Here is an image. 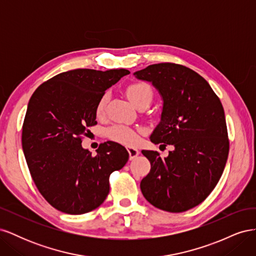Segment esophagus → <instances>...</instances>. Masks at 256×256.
<instances>
[{"instance_id":"esophagus-1","label":"esophagus","mask_w":256,"mask_h":256,"mask_svg":"<svg viewBox=\"0 0 256 256\" xmlns=\"http://www.w3.org/2000/svg\"><path fill=\"white\" fill-rule=\"evenodd\" d=\"M127 150H128V154H129V158L130 160L134 159L138 154H140V152H138V150L136 148H134V147H127Z\"/></svg>"}]
</instances>
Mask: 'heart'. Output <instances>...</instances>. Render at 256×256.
Wrapping results in <instances>:
<instances>
[{"label":"heart","mask_w":256,"mask_h":256,"mask_svg":"<svg viewBox=\"0 0 256 256\" xmlns=\"http://www.w3.org/2000/svg\"><path fill=\"white\" fill-rule=\"evenodd\" d=\"M126 94L136 106L144 104L150 106L154 97L152 86L144 81L130 83L126 88ZM108 100H109L108 94H104L98 100L96 106V115L98 118H102L104 115ZM106 136L110 140L122 145H134L138 141V130L127 125H122V124L110 127L106 130Z\"/></svg>","instance_id":"b5f03b06"}]
</instances>
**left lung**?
I'll return each instance as SVG.
<instances>
[{
  "label": "left lung",
  "mask_w": 256,
  "mask_h": 256,
  "mask_svg": "<svg viewBox=\"0 0 256 256\" xmlns=\"http://www.w3.org/2000/svg\"><path fill=\"white\" fill-rule=\"evenodd\" d=\"M134 74L152 82L164 99L150 141L174 146L164 159L142 150L152 168L141 191L162 210L187 212L210 194L226 168L230 141L222 104L202 76L180 64H154Z\"/></svg>",
  "instance_id": "1"
}]
</instances>
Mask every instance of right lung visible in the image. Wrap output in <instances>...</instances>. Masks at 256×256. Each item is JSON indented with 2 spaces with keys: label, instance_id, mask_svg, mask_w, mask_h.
I'll use <instances>...</instances> for the list:
<instances>
[{
  "label": "right lung",
  "instance_id": "right-lung-1",
  "mask_svg": "<svg viewBox=\"0 0 256 256\" xmlns=\"http://www.w3.org/2000/svg\"><path fill=\"white\" fill-rule=\"evenodd\" d=\"M129 74L74 69L44 82L30 97L22 148L38 191L58 210L82 214L99 207L109 194L111 173L127 164L129 154L118 143H102L96 154L81 144L97 124L100 97Z\"/></svg>",
  "mask_w": 256,
  "mask_h": 256
}]
</instances>
